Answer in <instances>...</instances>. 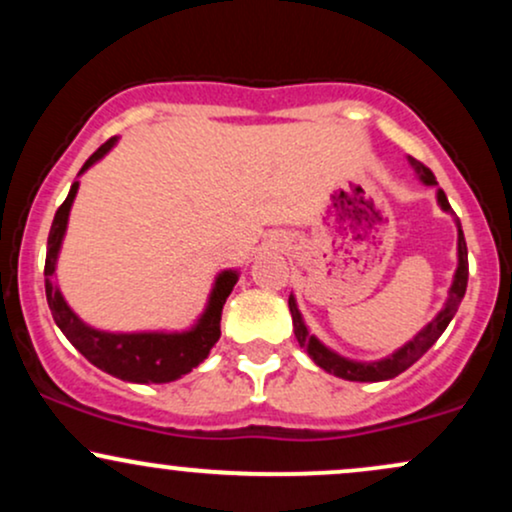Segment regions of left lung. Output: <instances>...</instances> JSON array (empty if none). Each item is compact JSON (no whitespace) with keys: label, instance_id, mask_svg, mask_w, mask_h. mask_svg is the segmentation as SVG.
<instances>
[{"label":"left lung","instance_id":"1","mask_svg":"<svg viewBox=\"0 0 512 512\" xmlns=\"http://www.w3.org/2000/svg\"><path fill=\"white\" fill-rule=\"evenodd\" d=\"M409 163L414 166L416 173L421 175V180H424L426 185H436V178H433V173L424 166V163L416 161V158H411V156H409ZM438 204L445 211H450V214H455V211L450 209V202H448V197H445L443 190H438ZM455 221H457V257H460V264H457L455 281H452V286H450L448 303H445V308L440 310L436 320L428 322L426 330H421L409 344H404L397 354L385 358V361L358 363V361H349V358L337 356L334 351L327 349V346H322L320 342H317L313 334L308 332V327L303 325L301 313H298V308H296V301L289 298V308H291V317H293V332H296L298 344L308 351V356L313 358L317 366L325 368L327 373L339 375V378H344V380H354V383H380V380L395 378V375L404 373L409 366H414V363L419 361V358L438 342V337L445 332V327L450 325V320L455 317L457 308H460L464 291H467V276H469L467 243H464L460 219H455Z\"/></svg>","mask_w":512,"mask_h":512}]
</instances>
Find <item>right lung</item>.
Listing matches in <instances>:
<instances>
[{
  "mask_svg": "<svg viewBox=\"0 0 512 512\" xmlns=\"http://www.w3.org/2000/svg\"><path fill=\"white\" fill-rule=\"evenodd\" d=\"M113 144L115 137L108 139L103 146H98L96 154L84 163L81 173H84L88 166H93L98 158L108 154V151L113 149ZM76 190H79V182H74L67 199L60 204L55 219H52L48 236V257H45V296H48L50 313L55 317L57 327H60L64 337H67L69 342L93 363V366L115 375V378L127 380V383H170V380H178L180 375L190 373L192 368L199 366V363L209 356L211 346L219 342L223 303H226L228 293L236 286L238 274L223 272L219 279H216L207 310H204L197 327H192L190 332L110 334L91 330V327L84 325V322L69 310L60 289H57L55 281H52L57 252H60L64 228H67L69 209H72Z\"/></svg>",
  "mask_w": 512,
  "mask_h": 512,
  "instance_id": "right-lung-1",
  "label": "right lung"
}]
</instances>
